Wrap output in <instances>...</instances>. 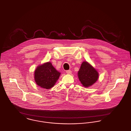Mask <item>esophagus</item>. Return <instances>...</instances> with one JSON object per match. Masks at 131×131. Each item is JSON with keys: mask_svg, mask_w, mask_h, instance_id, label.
<instances>
[{"mask_svg": "<svg viewBox=\"0 0 131 131\" xmlns=\"http://www.w3.org/2000/svg\"><path fill=\"white\" fill-rule=\"evenodd\" d=\"M66 72H67V73L69 74H71V71L70 70H67V71H66Z\"/></svg>", "mask_w": 131, "mask_h": 131, "instance_id": "1", "label": "esophagus"}]
</instances>
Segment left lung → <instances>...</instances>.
I'll return each mask as SVG.
<instances>
[{"instance_id": "left-lung-1", "label": "left lung", "mask_w": 131, "mask_h": 131, "mask_svg": "<svg viewBox=\"0 0 131 131\" xmlns=\"http://www.w3.org/2000/svg\"><path fill=\"white\" fill-rule=\"evenodd\" d=\"M79 80L83 86L88 87L93 85L98 79L99 74L91 64L83 61L78 72Z\"/></svg>"}]
</instances>
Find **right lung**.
Segmentation results:
<instances>
[{
    "mask_svg": "<svg viewBox=\"0 0 131 131\" xmlns=\"http://www.w3.org/2000/svg\"><path fill=\"white\" fill-rule=\"evenodd\" d=\"M60 74L61 73L55 69L51 62H47L37 68L34 79L38 85L48 89L54 86Z\"/></svg>",
    "mask_w": 131,
    "mask_h": 131,
    "instance_id": "obj_1",
    "label": "right lung"
}]
</instances>
